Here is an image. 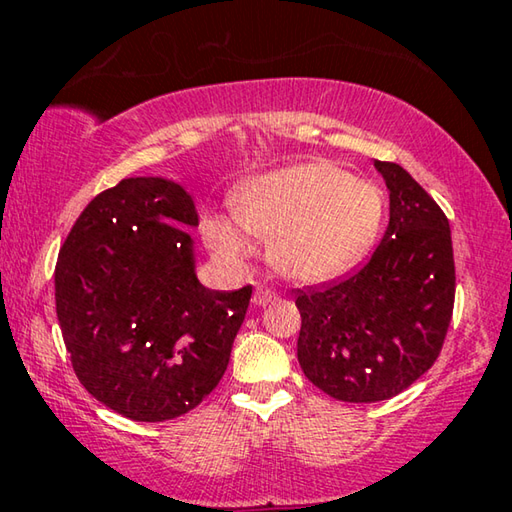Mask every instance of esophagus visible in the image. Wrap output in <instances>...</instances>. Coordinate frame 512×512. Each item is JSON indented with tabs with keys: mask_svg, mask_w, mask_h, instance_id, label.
Masks as SVG:
<instances>
[{
	"mask_svg": "<svg viewBox=\"0 0 512 512\" xmlns=\"http://www.w3.org/2000/svg\"><path fill=\"white\" fill-rule=\"evenodd\" d=\"M275 298H277V293H275L273 289H268V287H257L255 296H253V302H255L257 307H264V305H268V302H275Z\"/></svg>",
	"mask_w": 512,
	"mask_h": 512,
	"instance_id": "obj_1",
	"label": "esophagus"
}]
</instances>
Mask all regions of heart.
I'll use <instances>...</instances> for the list:
<instances>
[{"label": "heart", "instance_id": "heart-1", "mask_svg": "<svg viewBox=\"0 0 512 512\" xmlns=\"http://www.w3.org/2000/svg\"><path fill=\"white\" fill-rule=\"evenodd\" d=\"M241 228L268 239V259L284 277L323 282L361 262L384 219V194L327 162L264 173L235 198ZM228 219L207 223V241L225 257L246 253V237Z\"/></svg>", "mask_w": 512, "mask_h": 512}]
</instances>
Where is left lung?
Wrapping results in <instances>:
<instances>
[{"mask_svg": "<svg viewBox=\"0 0 512 512\" xmlns=\"http://www.w3.org/2000/svg\"><path fill=\"white\" fill-rule=\"evenodd\" d=\"M391 192V219L357 271L296 289L305 377L341 402H379L420 379L443 350L456 268L449 221L395 162L375 160Z\"/></svg>", "mask_w": 512, "mask_h": 512, "instance_id": "8db88e82", "label": "left lung"}]
</instances>
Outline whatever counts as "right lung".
Here are the masks:
<instances>
[{"instance_id": "right-lung-1", "label": "right lung", "mask_w": 512, "mask_h": 512, "mask_svg": "<svg viewBox=\"0 0 512 512\" xmlns=\"http://www.w3.org/2000/svg\"><path fill=\"white\" fill-rule=\"evenodd\" d=\"M192 196L126 178L94 196L56 262V316L76 377L128 420L201 404L228 368L253 287L205 289L194 273Z\"/></svg>"}]
</instances>
